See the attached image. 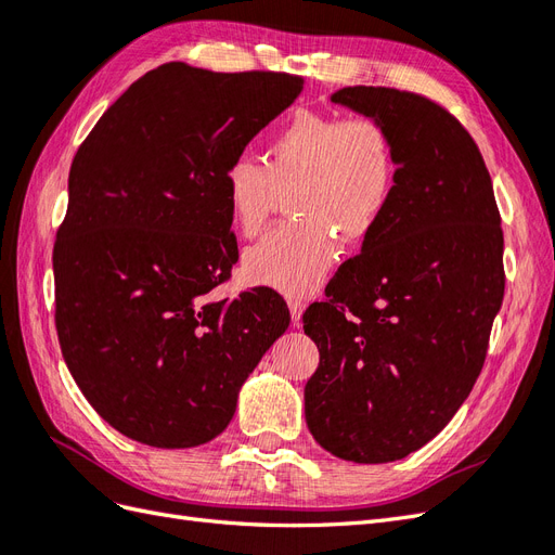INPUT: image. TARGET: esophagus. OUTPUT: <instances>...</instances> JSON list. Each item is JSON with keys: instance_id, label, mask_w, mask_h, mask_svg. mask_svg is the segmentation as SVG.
Returning <instances> with one entry per match:
<instances>
[{"instance_id": "obj_1", "label": "esophagus", "mask_w": 555, "mask_h": 555, "mask_svg": "<svg viewBox=\"0 0 555 555\" xmlns=\"http://www.w3.org/2000/svg\"><path fill=\"white\" fill-rule=\"evenodd\" d=\"M289 310H292L294 324H298V322H300V314H304V310H306V300L292 296V298H289Z\"/></svg>"}]
</instances>
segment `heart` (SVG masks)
I'll list each match as a JSON object with an SVG mask.
<instances>
[{
  "mask_svg": "<svg viewBox=\"0 0 555 555\" xmlns=\"http://www.w3.org/2000/svg\"><path fill=\"white\" fill-rule=\"evenodd\" d=\"M398 182L391 133L371 115L300 108L266 143V164L236 157L224 171L231 224L257 238L280 192L289 194V220L245 255L251 282L284 294L317 289L338 259L340 245L371 238L389 210Z\"/></svg>",
  "mask_w": 555,
  "mask_h": 555,
  "instance_id": "heart-1",
  "label": "heart"
}]
</instances>
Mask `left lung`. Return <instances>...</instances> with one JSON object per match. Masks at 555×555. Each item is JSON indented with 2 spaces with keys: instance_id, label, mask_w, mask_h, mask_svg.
Instances as JSON below:
<instances>
[{
  "instance_id": "8db88e82",
  "label": "left lung",
  "mask_w": 555,
  "mask_h": 555,
  "mask_svg": "<svg viewBox=\"0 0 555 555\" xmlns=\"http://www.w3.org/2000/svg\"><path fill=\"white\" fill-rule=\"evenodd\" d=\"M331 102L386 127L398 182L361 255L304 314L319 349L306 422L333 456L389 463L430 442L473 391L505 296V238L456 115L396 88H343Z\"/></svg>"
}]
</instances>
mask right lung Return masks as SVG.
<instances>
[{
	"instance_id": "obj_1",
	"label": "right lung",
	"mask_w": 555,
	"mask_h": 555,
	"mask_svg": "<svg viewBox=\"0 0 555 555\" xmlns=\"http://www.w3.org/2000/svg\"><path fill=\"white\" fill-rule=\"evenodd\" d=\"M300 90L296 74L169 62L131 82L78 147L53 249L55 328L82 396L131 440L217 438L289 326L275 289L208 294L238 261L227 166Z\"/></svg>"
}]
</instances>
